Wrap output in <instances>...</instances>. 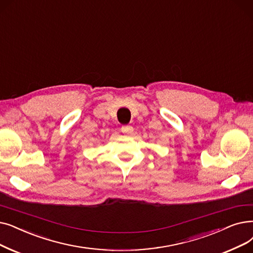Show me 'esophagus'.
I'll use <instances>...</instances> for the list:
<instances>
[{
    "label": "esophagus",
    "instance_id": "1",
    "mask_svg": "<svg viewBox=\"0 0 253 253\" xmlns=\"http://www.w3.org/2000/svg\"><path fill=\"white\" fill-rule=\"evenodd\" d=\"M121 130H122L123 133L129 135V134H132V132H133V127L127 125V126H123L122 129H121Z\"/></svg>",
    "mask_w": 253,
    "mask_h": 253
}]
</instances>
